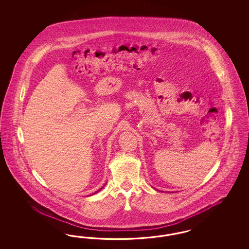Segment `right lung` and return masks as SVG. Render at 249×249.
Segmentation results:
<instances>
[{"label":"right lung","instance_id":"obj_1","mask_svg":"<svg viewBox=\"0 0 249 249\" xmlns=\"http://www.w3.org/2000/svg\"><path fill=\"white\" fill-rule=\"evenodd\" d=\"M103 188H104V187H103ZM103 188H101V189H100V190H102V189H103ZM99 190H98V191H99ZM98 191H96V192H98ZM96 192H95V193H96ZM93 194H94V193H93Z\"/></svg>","mask_w":249,"mask_h":249}]
</instances>
